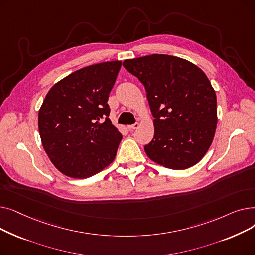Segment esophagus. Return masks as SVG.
<instances>
[{
	"mask_svg": "<svg viewBox=\"0 0 255 255\" xmlns=\"http://www.w3.org/2000/svg\"><path fill=\"white\" fill-rule=\"evenodd\" d=\"M138 127H139V123H138V122H136V123H134V124H132V125H128V129H129L130 131L135 130V129H137Z\"/></svg>",
	"mask_w": 255,
	"mask_h": 255,
	"instance_id": "esophagus-1",
	"label": "esophagus"
}]
</instances>
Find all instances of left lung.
<instances>
[{
    "instance_id": "obj_1",
    "label": "left lung",
    "mask_w": 255,
    "mask_h": 255,
    "mask_svg": "<svg viewBox=\"0 0 255 255\" xmlns=\"http://www.w3.org/2000/svg\"><path fill=\"white\" fill-rule=\"evenodd\" d=\"M123 66L144 86L155 118L146 155L171 169L196 164L209 150L217 124L216 94L207 75L189 61L156 53L125 60Z\"/></svg>"
}]
</instances>
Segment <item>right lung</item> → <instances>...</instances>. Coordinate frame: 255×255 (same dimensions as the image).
<instances>
[{
	"label": "right lung",
	"instance_id": "1",
	"mask_svg": "<svg viewBox=\"0 0 255 255\" xmlns=\"http://www.w3.org/2000/svg\"><path fill=\"white\" fill-rule=\"evenodd\" d=\"M122 62L91 65L53 86L38 115L42 145L50 161L70 178L86 179L109 166L122 134L107 104Z\"/></svg>",
	"mask_w": 255,
	"mask_h": 255
}]
</instances>
